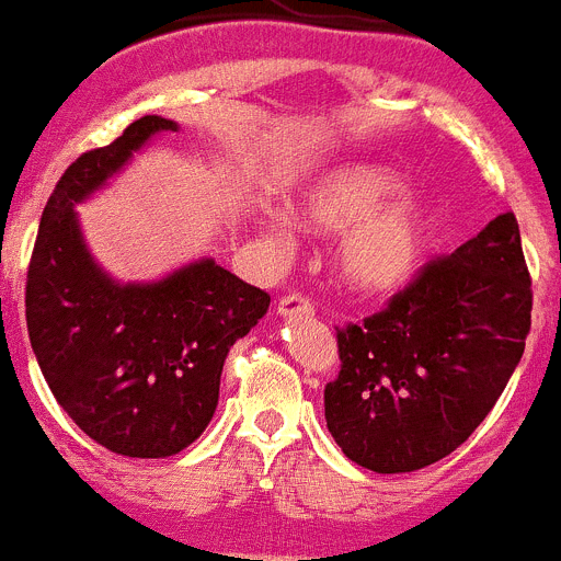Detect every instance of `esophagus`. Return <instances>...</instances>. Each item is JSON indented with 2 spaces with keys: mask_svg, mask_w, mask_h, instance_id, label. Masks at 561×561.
<instances>
[{
  "mask_svg": "<svg viewBox=\"0 0 561 561\" xmlns=\"http://www.w3.org/2000/svg\"><path fill=\"white\" fill-rule=\"evenodd\" d=\"M277 314L280 317H295V314H314V306H311V300H308L306 295H300V291H289V295H284L280 300H277Z\"/></svg>",
  "mask_w": 561,
  "mask_h": 561,
  "instance_id": "34e87169",
  "label": "esophagus"
}]
</instances>
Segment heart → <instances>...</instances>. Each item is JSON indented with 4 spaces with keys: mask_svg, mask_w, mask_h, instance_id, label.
I'll list each match as a JSON object with an SVG mask.
<instances>
[{
    "mask_svg": "<svg viewBox=\"0 0 561 561\" xmlns=\"http://www.w3.org/2000/svg\"><path fill=\"white\" fill-rule=\"evenodd\" d=\"M403 188L394 172L367 163H347L320 174L302 192V217L320 230L356 225L339 244L342 280L364 295H383L403 286L423 261L431 241L428 214L417 203L383 204Z\"/></svg>",
    "mask_w": 561,
    "mask_h": 561,
    "instance_id": "b5f03b06",
    "label": "heart"
}]
</instances>
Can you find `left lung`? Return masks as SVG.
I'll use <instances>...</instances> for the list:
<instances>
[{
    "mask_svg": "<svg viewBox=\"0 0 561 561\" xmlns=\"http://www.w3.org/2000/svg\"><path fill=\"white\" fill-rule=\"evenodd\" d=\"M531 275L512 210L436 255L387 308L336 328L328 431L373 472H414L484 423L531 331Z\"/></svg>",
    "mask_w": 561,
    "mask_h": 561,
    "instance_id": "8db88e82",
    "label": "left lung"
}]
</instances>
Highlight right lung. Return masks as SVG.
Wrapping results in <instances>:
<instances>
[{"label":"right lung","mask_w":561,"mask_h":561,"mask_svg":"<svg viewBox=\"0 0 561 561\" xmlns=\"http://www.w3.org/2000/svg\"><path fill=\"white\" fill-rule=\"evenodd\" d=\"M163 130L178 125L141 116L66 169L41 214L24 289L30 344L60 409L133 459H167L208 428L230 347L270 308L266 291L210 259L119 286L82 244L75 203Z\"/></svg>","instance_id":"right-lung-1"}]
</instances>
